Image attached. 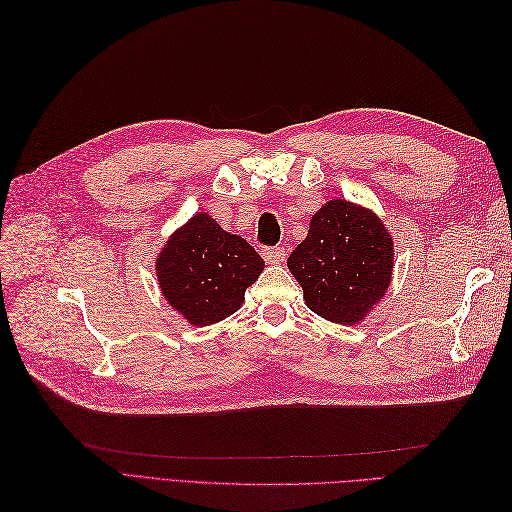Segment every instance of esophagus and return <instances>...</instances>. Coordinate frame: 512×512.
Wrapping results in <instances>:
<instances>
[{"label":"esophagus","mask_w":512,"mask_h":512,"mask_svg":"<svg viewBox=\"0 0 512 512\" xmlns=\"http://www.w3.org/2000/svg\"><path fill=\"white\" fill-rule=\"evenodd\" d=\"M262 256H265L269 265H280V262H284V258H286V250H284V245H271L262 250Z\"/></svg>","instance_id":"obj_1"}]
</instances>
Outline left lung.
I'll return each instance as SVG.
<instances>
[{
    "mask_svg": "<svg viewBox=\"0 0 512 512\" xmlns=\"http://www.w3.org/2000/svg\"><path fill=\"white\" fill-rule=\"evenodd\" d=\"M288 269L312 312L339 324L365 318L391 282L393 239L374 213L333 198L309 222Z\"/></svg>",
    "mask_w": 512,
    "mask_h": 512,
    "instance_id": "left-lung-1",
    "label": "left lung"
}]
</instances>
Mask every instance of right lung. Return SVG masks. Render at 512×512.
<instances>
[{"label":"right lung","mask_w":512,"mask_h":512,"mask_svg":"<svg viewBox=\"0 0 512 512\" xmlns=\"http://www.w3.org/2000/svg\"><path fill=\"white\" fill-rule=\"evenodd\" d=\"M156 269L166 301L196 327H205L237 312L265 260L207 213H196L166 241Z\"/></svg>","instance_id":"1"}]
</instances>
